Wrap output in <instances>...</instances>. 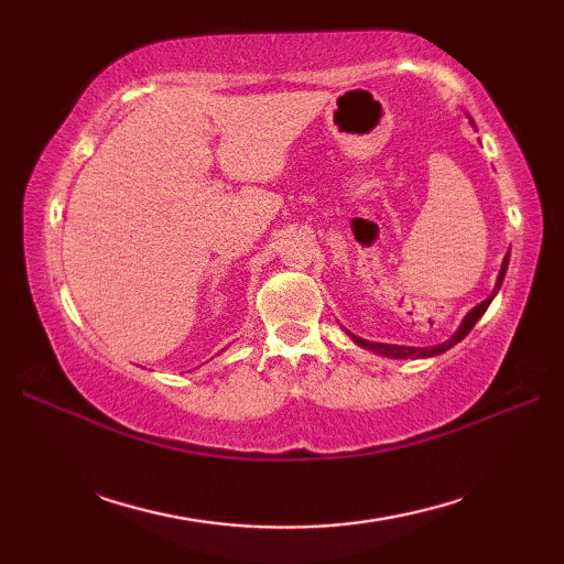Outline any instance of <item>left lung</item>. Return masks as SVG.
Here are the masks:
<instances>
[{
	"mask_svg": "<svg viewBox=\"0 0 564 564\" xmlns=\"http://www.w3.org/2000/svg\"><path fill=\"white\" fill-rule=\"evenodd\" d=\"M473 123V121H470ZM475 126V123H473ZM507 267H509V251H507V257H505V261H501V269H499V275H497V283H495V289H492V293H489L485 301L480 303V305H475L470 313H467L465 317H463V322H460V327L453 332V337L451 339H446L443 344H436V346H400V344H380V341H368V339H361V337H356V334H351L349 329H344L346 334H349V337L361 346V349H368V351H373V354H380V356H388V358H431V356H438V354H443V351H448L451 346H455L458 341H463L467 334H470V329L475 327V322L480 319L482 315H485V310L489 307V303L495 301V295L499 293V289H501V281H505V275H507Z\"/></svg>",
	"mask_w": 564,
	"mask_h": 564,
	"instance_id": "left-lung-1",
	"label": "left lung"
}]
</instances>
